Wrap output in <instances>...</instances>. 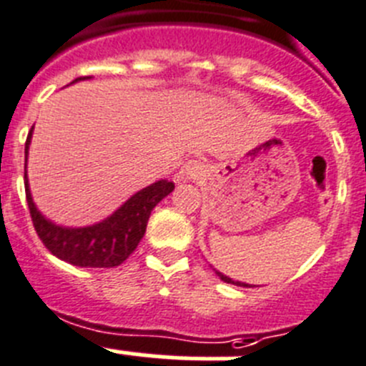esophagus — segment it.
Segmentation results:
<instances>
[{"mask_svg":"<svg viewBox=\"0 0 366 366\" xmlns=\"http://www.w3.org/2000/svg\"><path fill=\"white\" fill-rule=\"evenodd\" d=\"M205 174L207 167L203 161L189 159L177 172V181H199L201 177H205Z\"/></svg>","mask_w":366,"mask_h":366,"instance_id":"1","label":"esophagus"}]
</instances>
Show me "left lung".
Listing matches in <instances>:
<instances>
[{
	"mask_svg": "<svg viewBox=\"0 0 366 366\" xmlns=\"http://www.w3.org/2000/svg\"><path fill=\"white\" fill-rule=\"evenodd\" d=\"M214 272H216V274H217V276H219V280H221V281H224V283L236 285V287H247V288L254 287V285H249V283H243V281H236V280H232V277H229V276H224V274H221V272H219V270H216V268H214Z\"/></svg>",
	"mask_w": 366,
	"mask_h": 366,
	"instance_id": "8db88e82",
	"label": "left lung"
}]
</instances>
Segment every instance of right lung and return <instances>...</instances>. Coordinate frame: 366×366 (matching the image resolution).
I'll return each mask as SVG.
<instances>
[{
    "mask_svg": "<svg viewBox=\"0 0 366 366\" xmlns=\"http://www.w3.org/2000/svg\"><path fill=\"white\" fill-rule=\"evenodd\" d=\"M83 79H90V76L76 78L72 83L83 81ZM32 132H34V127L29 132L25 143V194L32 223H34L39 239L54 256L70 264H76V267L112 268L122 264L136 250L137 243L145 236L147 223H149L154 207L174 190L172 181L159 179L152 185L145 187L134 196H130L109 217L98 221V223L86 224V227L56 224L39 212L32 199V194H30L29 177H26V157H29Z\"/></svg>",
    "mask_w": 366,
    "mask_h": 366,
    "instance_id": "add662e5",
    "label": "right lung"
}]
</instances>
